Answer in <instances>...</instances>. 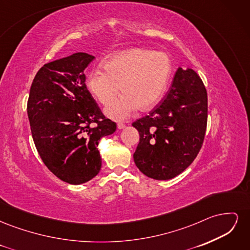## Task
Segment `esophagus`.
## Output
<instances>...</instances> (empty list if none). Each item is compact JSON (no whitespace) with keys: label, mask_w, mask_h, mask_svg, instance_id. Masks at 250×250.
<instances>
[{"label":"esophagus","mask_w":250,"mask_h":250,"mask_svg":"<svg viewBox=\"0 0 250 250\" xmlns=\"http://www.w3.org/2000/svg\"><path fill=\"white\" fill-rule=\"evenodd\" d=\"M117 127H118V129H123V128H125V124H123V123H118Z\"/></svg>","instance_id":"1"}]
</instances>
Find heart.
Instances as JSON below:
<instances>
[{
	"mask_svg": "<svg viewBox=\"0 0 250 250\" xmlns=\"http://www.w3.org/2000/svg\"><path fill=\"white\" fill-rule=\"evenodd\" d=\"M104 71L95 67L87 76V86L96 99L108 105L119 91L125 93L105 109L113 120L131 117L140 107L148 110L160 102L169 83L172 62L167 53L133 48L118 52L105 60Z\"/></svg>",
	"mask_w": 250,
	"mask_h": 250,
	"instance_id": "heart-1",
	"label": "heart"
}]
</instances>
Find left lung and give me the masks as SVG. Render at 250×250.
Wrapping results in <instances>:
<instances>
[{"instance_id": "left-lung-1", "label": "left lung", "mask_w": 250, "mask_h": 250, "mask_svg": "<svg viewBox=\"0 0 250 250\" xmlns=\"http://www.w3.org/2000/svg\"><path fill=\"white\" fill-rule=\"evenodd\" d=\"M208 94L194 70L178 67L170 89L149 116L132 123L140 132L133 153L146 176L167 180L184 172L199 153L207 130Z\"/></svg>"}]
</instances>
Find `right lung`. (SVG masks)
Masks as SVG:
<instances>
[{
  "label": "right lung",
  "mask_w": 250,
  "mask_h": 250,
  "mask_svg": "<svg viewBox=\"0 0 250 250\" xmlns=\"http://www.w3.org/2000/svg\"><path fill=\"white\" fill-rule=\"evenodd\" d=\"M94 58L79 52L44 64L27 104L37 152L55 176L71 185L84 184L100 172L98 144L117 129L85 85L84 70Z\"/></svg>",
  "instance_id": "1"
}]
</instances>
